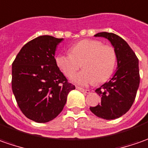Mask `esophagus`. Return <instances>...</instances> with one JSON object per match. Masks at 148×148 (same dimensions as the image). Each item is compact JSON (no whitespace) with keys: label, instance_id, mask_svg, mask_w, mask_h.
Segmentation results:
<instances>
[{"label":"esophagus","instance_id":"1","mask_svg":"<svg viewBox=\"0 0 148 148\" xmlns=\"http://www.w3.org/2000/svg\"><path fill=\"white\" fill-rule=\"evenodd\" d=\"M76 88L79 91H81V92H83L84 93H90V91L88 89H84V88H80V87H76Z\"/></svg>","mask_w":148,"mask_h":148}]
</instances>
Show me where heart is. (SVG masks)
<instances>
[{
	"instance_id": "obj_1",
	"label": "heart",
	"mask_w": 148,
	"mask_h": 148,
	"mask_svg": "<svg viewBox=\"0 0 148 148\" xmlns=\"http://www.w3.org/2000/svg\"><path fill=\"white\" fill-rule=\"evenodd\" d=\"M70 53L58 54L56 64L66 76L71 77L82 64L84 69L75 74L72 81L83 86L104 83L113 74L116 64L115 48L99 40L84 39L71 47Z\"/></svg>"
}]
</instances>
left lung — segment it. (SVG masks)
<instances>
[{"instance_id":"8db88e82","label":"left lung","mask_w":148,"mask_h":148,"mask_svg":"<svg viewBox=\"0 0 148 148\" xmlns=\"http://www.w3.org/2000/svg\"><path fill=\"white\" fill-rule=\"evenodd\" d=\"M95 37H103L114 47L118 68L109 82L96 89L101 103L91 106L90 110L99 118L115 120L131 108L140 83L138 59L129 44L115 33H97Z\"/></svg>"}]
</instances>
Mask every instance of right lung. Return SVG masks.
<instances>
[{
  "instance_id": "1",
  "label": "right lung",
  "mask_w": 148,
  "mask_h": 148,
  "mask_svg": "<svg viewBox=\"0 0 148 148\" xmlns=\"http://www.w3.org/2000/svg\"><path fill=\"white\" fill-rule=\"evenodd\" d=\"M63 38L40 36L23 46L12 64V91L18 107L29 120L46 123L62 111L69 84L56 64L55 51Z\"/></svg>"
}]
</instances>
